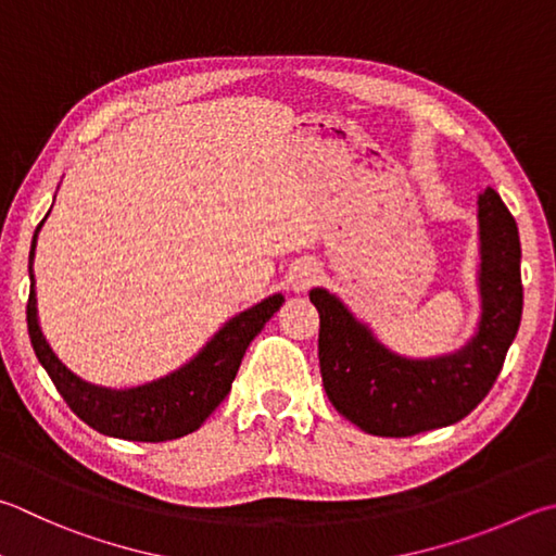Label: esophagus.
<instances>
[{
    "instance_id": "obj_1",
    "label": "esophagus",
    "mask_w": 556,
    "mask_h": 556,
    "mask_svg": "<svg viewBox=\"0 0 556 556\" xmlns=\"http://www.w3.org/2000/svg\"><path fill=\"white\" fill-rule=\"evenodd\" d=\"M318 277V265L313 260H299L294 267L289 271V285L294 291H304L308 289L313 281Z\"/></svg>"
}]
</instances>
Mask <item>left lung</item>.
<instances>
[{
    "label": "left lung",
    "instance_id": "obj_1",
    "mask_svg": "<svg viewBox=\"0 0 556 556\" xmlns=\"http://www.w3.org/2000/svg\"><path fill=\"white\" fill-rule=\"evenodd\" d=\"M481 313L473 336L438 357H406L375 336L342 299L313 287L318 359L332 406L359 430L408 438L447 428L479 406L498 379L522 316L520 238L516 218L491 187L479 194Z\"/></svg>",
    "mask_w": 556,
    "mask_h": 556
}]
</instances>
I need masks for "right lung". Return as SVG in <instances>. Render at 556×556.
<instances>
[{
  "mask_svg": "<svg viewBox=\"0 0 556 556\" xmlns=\"http://www.w3.org/2000/svg\"><path fill=\"white\" fill-rule=\"evenodd\" d=\"M46 224L40 220L34 240L31 255H28V277H31V291H28L26 323L28 338L40 365L53 379L60 396L67 401L79 418L89 428L109 438L134 440V442H165L185 438L189 432L201 428L218 403L228 396L240 362L252 338L265 328V323L275 316L285 296L271 294L260 304L240 311L238 316L226 320L216 330L204 348H201L187 365L169 371V375L138 383L128 389H111L102 383H92L75 375L63 365L53 348L40 330L38 308H36V279H34V257L38 230Z\"/></svg>",
  "mask_w": 556,
  "mask_h": 556,
  "instance_id": "add662e5",
  "label": "right lung"
}]
</instances>
